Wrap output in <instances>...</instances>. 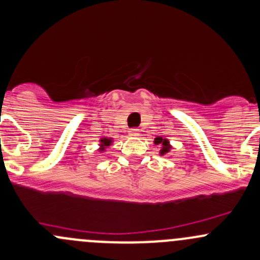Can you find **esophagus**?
Listing matches in <instances>:
<instances>
[{"mask_svg": "<svg viewBox=\"0 0 260 260\" xmlns=\"http://www.w3.org/2000/svg\"><path fill=\"white\" fill-rule=\"evenodd\" d=\"M128 133H129V136H132V137H137V136H139V129L138 128H131V129L128 131Z\"/></svg>", "mask_w": 260, "mask_h": 260, "instance_id": "esophagus-1", "label": "esophagus"}]
</instances>
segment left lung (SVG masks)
<instances>
[{"mask_svg":"<svg viewBox=\"0 0 260 260\" xmlns=\"http://www.w3.org/2000/svg\"><path fill=\"white\" fill-rule=\"evenodd\" d=\"M154 143L155 144H162V149H160V154H166V153L169 152V149H171V146H169V142L168 139L166 138H162V137H157L154 139Z\"/></svg>","mask_w":260,"mask_h":260,"instance_id":"8db88e82","label":"left lung"}]
</instances>
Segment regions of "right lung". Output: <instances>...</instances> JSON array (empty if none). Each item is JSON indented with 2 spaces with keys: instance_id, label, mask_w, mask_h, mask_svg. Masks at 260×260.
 <instances>
[{
  "instance_id": "1",
  "label": "right lung",
  "mask_w": 260,
  "mask_h": 260,
  "mask_svg": "<svg viewBox=\"0 0 260 260\" xmlns=\"http://www.w3.org/2000/svg\"><path fill=\"white\" fill-rule=\"evenodd\" d=\"M112 144V138H102L101 139V149H105L106 147H109Z\"/></svg>"
}]
</instances>
